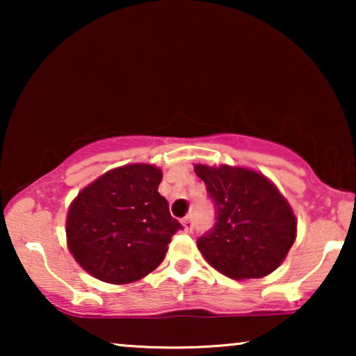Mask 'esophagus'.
Instances as JSON below:
<instances>
[{"instance_id": "1", "label": "esophagus", "mask_w": 356, "mask_h": 356, "mask_svg": "<svg viewBox=\"0 0 356 356\" xmlns=\"http://www.w3.org/2000/svg\"><path fill=\"white\" fill-rule=\"evenodd\" d=\"M181 223H183L184 230H186V232H193V228H194V222H193V218H191V217L183 218Z\"/></svg>"}]
</instances>
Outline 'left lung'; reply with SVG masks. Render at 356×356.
Returning <instances> with one entry per match:
<instances>
[{
    "instance_id": "obj_1",
    "label": "left lung",
    "mask_w": 356,
    "mask_h": 356,
    "mask_svg": "<svg viewBox=\"0 0 356 356\" xmlns=\"http://www.w3.org/2000/svg\"><path fill=\"white\" fill-rule=\"evenodd\" d=\"M194 172L216 206V225L199 236L197 248L212 267L235 280L274 272L296 238L290 204L264 175L243 167H207Z\"/></svg>"
}]
</instances>
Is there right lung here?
Masks as SVG:
<instances>
[{
    "label": "right lung",
    "mask_w": 356,
    "mask_h": 356,
    "mask_svg": "<svg viewBox=\"0 0 356 356\" xmlns=\"http://www.w3.org/2000/svg\"><path fill=\"white\" fill-rule=\"evenodd\" d=\"M162 170L149 163L113 168L86 186L66 217L67 248L82 269L124 285L159 267L181 227L160 196Z\"/></svg>",
    "instance_id": "right-lung-1"
}]
</instances>
